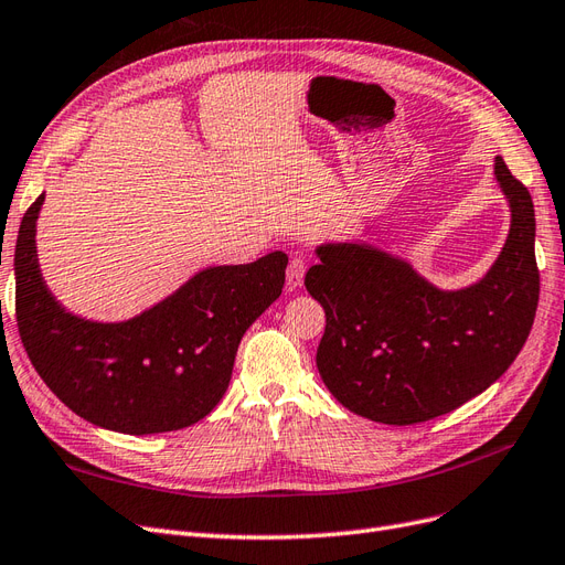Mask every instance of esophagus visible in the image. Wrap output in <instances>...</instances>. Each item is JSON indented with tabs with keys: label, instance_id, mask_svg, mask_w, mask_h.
Masks as SVG:
<instances>
[{
	"label": "esophagus",
	"instance_id": "esophagus-1",
	"mask_svg": "<svg viewBox=\"0 0 565 565\" xmlns=\"http://www.w3.org/2000/svg\"><path fill=\"white\" fill-rule=\"evenodd\" d=\"M305 271H307V263H305V258L300 256V253H296V256L290 258V263L286 267V284H288L290 290L298 288L302 284Z\"/></svg>",
	"mask_w": 565,
	"mask_h": 565
}]
</instances>
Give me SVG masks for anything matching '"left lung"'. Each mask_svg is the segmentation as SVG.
<instances>
[{
  "mask_svg": "<svg viewBox=\"0 0 565 565\" xmlns=\"http://www.w3.org/2000/svg\"><path fill=\"white\" fill-rule=\"evenodd\" d=\"M512 230L486 279L434 288L385 253L361 244L321 246L305 286L321 302L317 350L323 385L352 413L415 425L460 408L512 366L540 300L531 192L495 159Z\"/></svg>",
  "mask_w": 565,
  "mask_h": 565,
  "instance_id": "1",
  "label": "left lung"
}]
</instances>
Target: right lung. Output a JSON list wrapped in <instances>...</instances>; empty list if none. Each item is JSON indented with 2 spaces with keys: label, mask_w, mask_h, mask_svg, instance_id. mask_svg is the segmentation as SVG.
Here are the masks:
<instances>
[{
  "label": "right lung",
  "mask_w": 565,
  "mask_h": 565,
  "mask_svg": "<svg viewBox=\"0 0 565 565\" xmlns=\"http://www.w3.org/2000/svg\"><path fill=\"white\" fill-rule=\"evenodd\" d=\"M25 211L15 242V323L34 371L84 420L124 434L183 429L221 402L248 326L281 296L288 256L199 271L169 300L124 323L67 315L46 290Z\"/></svg>",
  "instance_id": "1"
}]
</instances>
